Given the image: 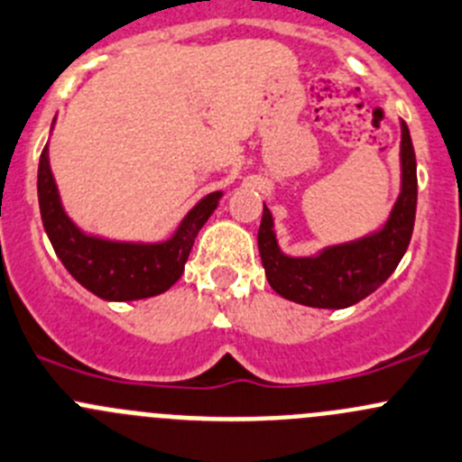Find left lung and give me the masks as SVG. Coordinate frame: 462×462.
Returning a JSON list of instances; mask_svg holds the SVG:
<instances>
[{
  "label": "left lung",
  "instance_id": "1",
  "mask_svg": "<svg viewBox=\"0 0 462 462\" xmlns=\"http://www.w3.org/2000/svg\"><path fill=\"white\" fill-rule=\"evenodd\" d=\"M402 191L382 230L350 244L329 245L313 257H289L280 250L273 214L263 205L257 244L268 284L282 298L318 309H345L377 291L411 244L418 205V164L413 142L402 122Z\"/></svg>",
  "mask_w": 462,
  "mask_h": 462
}]
</instances>
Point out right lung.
Masks as SVG:
<instances>
[{"instance_id": "obj_1", "label": "right lung", "mask_w": 462, "mask_h": 462, "mask_svg": "<svg viewBox=\"0 0 462 462\" xmlns=\"http://www.w3.org/2000/svg\"><path fill=\"white\" fill-rule=\"evenodd\" d=\"M223 191H212L187 212L178 230L160 244H131L85 235L65 214L56 180L42 149L38 164V200L42 226L62 266L79 284L112 302L153 298L180 280L196 235L217 209Z\"/></svg>"}]
</instances>
